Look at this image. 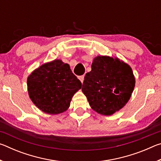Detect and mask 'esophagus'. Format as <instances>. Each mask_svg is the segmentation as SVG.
Here are the masks:
<instances>
[{
  "mask_svg": "<svg viewBox=\"0 0 161 161\" xmlns=\"http://www.w3.org/2000/svg\"><path fill=\"white\" fill-rule=\"evenodd\" d=\"M79 79H80V80L81 81V82L83 83V81L84 80V75L80 76V77H79Z\"/></svg>",
  "mask_w": 161,
  "mask_h": 161,
  "instance_id": "1",
  "label": "esophagus"
}]
</instances>
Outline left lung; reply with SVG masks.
Wrapping results in <instances>:
<instances>
[{
  "label": "left lung",
  "instance_id": "left-lung-1",
  "mask_svg": "<svg viewBox=\"0 0 161 161\" xmlns=\"http://www.w3.org/2000/svg\"><path fill=\"white\" fill-rule=\"evenodd\" d=\"M131 67L118 58L97 56L86 73L82 92L94 111L112 115L129 102L135 87Z\"/></svg>",
  "mask_w": 161,
  "mask_h": 161
}]
</instances>
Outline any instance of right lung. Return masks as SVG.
<instances>
[{"label": "right lung", "mask_w": 161, "mask_h": 161, "mask_svg": "<svg viewBox=\"0 0 161 161\" xmlns=\"http://www.w3.org/2000/svg\"><path fill=\"white\" fill-rule=\"evenodd\" d=\"M28 91L34 104L43 112L59 114L67 111L81 81L61 59L43 64L28 76Z\"/></svg>", "instance_id": "obj_1"}]
</instances>
